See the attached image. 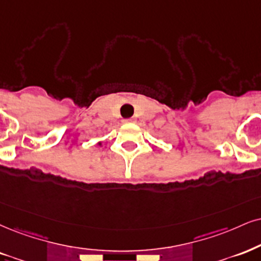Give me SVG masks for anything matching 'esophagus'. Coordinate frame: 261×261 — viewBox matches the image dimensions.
I'll return each instance as SVG.
<instances>
[{
	"label": "esophagus",
	"instance_id": "1",
	"mask_svg": "<svg viewBox=\"0 0 261 261\" xmlns=\"http://www.w3.org/2000/svg\"><path fill=\"white\" fill-rule=\"evenodd\" d=\"M124 122H133V120H132V118H129V120H124Z\"/></svg>",
	"mask_w": 261,
	"mask_h": 261
}]
</instances>
